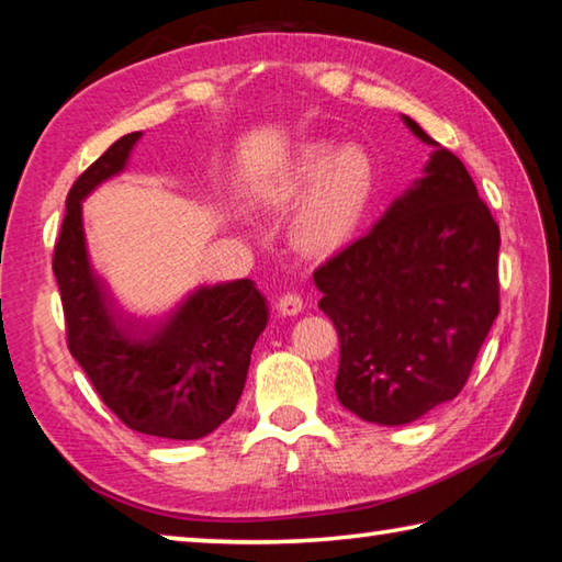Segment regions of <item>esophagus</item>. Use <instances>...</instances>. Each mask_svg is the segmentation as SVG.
Listing matches in <instances>:
<instances>
[{"mask_svg": "<svg viewBox=\"0 0 562 562\" xmlns=\"http://www.w3.org/2000/svg\"><path fill=\"white\" fill-rule=\"evenodd\" d=\"M302 297L297 292H288V294H282L280 297V302H278V310H280V315H284V317H294V315H300L302 312Z\"/></svg>", "mask_w": 562, "mask_h": 562, "instance_id": "1", "label": "esophagus"}]
</instances>
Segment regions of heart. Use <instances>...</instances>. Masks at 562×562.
<instances>
[{"label":"heart","instance_id":"1","mask_svg":"<svg viewBox=\"0 0 562 562\" xmlns=\"http://www.w3.org/2000/svg\"><path fill=\"white\" fill-rule=\"evenodd\" d=\"M374 190V160L361 146L302 148L288 188V198L307 193L294 221V243L310 255L341 250L364 223Z\"/></svg>","mask_w":562,"mask_h":562}]
</instances>
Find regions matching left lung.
Masks as SVG:
<instances>
[{
	"label": "left lung",
	"mask_w": 562,
	"mask_h": 562,
	"mask_svg": "<svg viewBox=\"0 0 562 562\" xmlns=\"http://www.w3.org/2000/svg\"><path fill=\"white\" fill-rule=\"evenodd\" d=\"M402 119L434 146L422 178L315 270L339 335V404L382 426L459 396L498 317V225L461 160Z\"/></svg>",
	"instance_id": "1"
}]
</instances>
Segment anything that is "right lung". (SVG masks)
Listing matches in <instances>:
<instances>
[{
    "label": "right lung",
    "instance_id": "right-lung-1",
    "mask_svg": "<svg viewBox=\"0 0 562 562\" xmlns=\"http://www.w3.org/2000/svg\"><path fill=\"white\" fill-rule=\"evenodd\" d=\"M140 131L126 133L83 170L66 198L54 247L66 341L101 402L128 429L158 439H203L231 418L247 367L268 325V300L252 280L198 288L156 325L126 319L91 268L81 203L126 170Z\"/></svg>",
    "mask_w": 562,
    "mask_h": 562
}]
</instances>
